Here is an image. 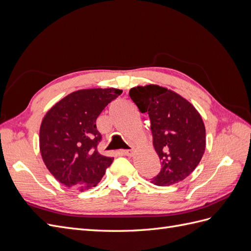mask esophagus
<instances>
[{
  "mask_svg": "<svg viewBox=\"0 0 251 251\" xmlns=\"http://www.w3.org/2000/svg\"><path fill=\"white\" fill-rule=\"evenodd\" d=\"M121 153H123L124 155H126V156H132L133 155V149H130V150H124L121 151Z\"/></svg>",
  "mask_w": 251,
  "mask_h": 251,
  "instance_id": "esophagus-1",
  "label": "esophagus"
}]
</instances>
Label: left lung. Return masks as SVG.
Returning a JSON list of instances; mask_svg holds the SVG:
<instances>
[{"label": "left lung", "mask_w": 251, "mask_h": 251, "mask_svg": "<svg viewBox=\"0 0 251 251\" xmlns=\"http://www.w3.org/2000/svg\"><path fill=\"white\" fill-rule=\"evenodd\" d=\"M131 100L141 113H148L153 146L161 170L151 180L159 186L184 180L199 164L205 151L202 117L183 97L156 85L135 87Z\"/></svg>", "instance_id": "1"}]
</instances>
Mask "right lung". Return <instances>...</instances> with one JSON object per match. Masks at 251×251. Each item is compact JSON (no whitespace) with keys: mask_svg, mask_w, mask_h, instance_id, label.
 <instances>
[{"mask_svg":"<svg viewBox=\"0 0 251 251\" xmlns=\"http://www.w3.org/2000/svg\"><path fill=\"white\" fill-rule=\"evenodd\" d=\"M123 93L118 89L79 90L48 111L40 128V149L49 172L67 187L96 186L113 158L98 153L102 137L96 119Z\"/></svg>","mask_w":251,"mask_h":251,"instance_id":"1","label":"right lung"}]
</instances>
